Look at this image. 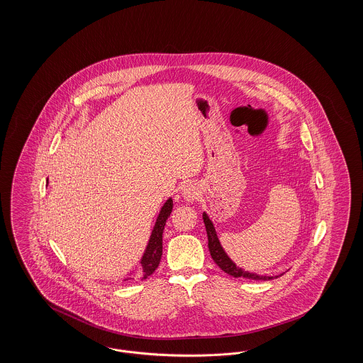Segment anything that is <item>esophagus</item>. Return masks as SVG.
<instances>
[{
    "label": "esophagus",
    "instance_id": "1",
    "mask_svg": "<svg viewBox=\"0 0 363 363\" xmlns=\"http://www.w3.org/2000/svg\"><path fill=\"white\" fill-rule=\"evenodd\" d=\"M199 193H200L199 186H197L196 184H189V185H186V188L184 189L182 196H184V199H185V200H188V201H193V200H196V199L199 197Z\"/></svg>",
    "mask_w": 363,
    "mask_h": 363
}]
</instances>
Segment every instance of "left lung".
<instances>
[{
	"instance_id": "left-lung-1",
	"label": "left lung",
	"mask_w": 363,
	"mask_h": 363,
	"mask_svg": "<svg viewBox=\"0 0 363 363\" xmlns=\"http://www.w3.org/2000/svg\"><path fill=\"white\" fill-rule=\"evenodd\" d=\"M203 219H204V225H206V228H207L208 249L211 252V257L218 264V267L222 271H225V274H228L230 277H246V279H252V280H271V279H274V277H261V275H257V274H252V272H247V271L242 269L240 267H237L235 262H233L231 259L225 255L220 242L218 240L215 227L212 225V222L208 218L206 212L203 213Z\"/></svg>"
}]
</instances>
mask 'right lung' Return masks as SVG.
<instances>
[{
    "mask_svg": "<svg viewBox=\"0 0 363 363\" xmlns=\"http://www.w3.org/2000/svg\"><path fill=\"white\" fill-rule=\"evenodd\" d=\"M172 211H173V200L169 199L164 203V206L160 209V212H159V216L156 219L155 227L152 230L151 238L148 241L147 249L144 252V256H143V259L140 261L141 262V268H140L138 274L140 280L151 277L155 272V269L157 268L159 262H160L162 250H163V242H162L163 230H164L166 220L169 219ZM128 279H133V277H128Z\"/></svg>",
    "mask_w": 363,
    "mask_h": 363,
    "instance_id": "right-lung-1",
    "label": "right lung"
}]
</instances>
